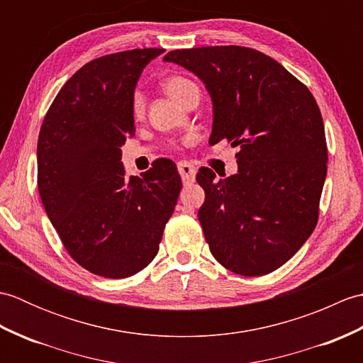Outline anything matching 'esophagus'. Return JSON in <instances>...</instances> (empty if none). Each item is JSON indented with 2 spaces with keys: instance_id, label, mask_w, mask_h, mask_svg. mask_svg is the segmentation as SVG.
<instances>
[{
  "instance_id": "obj_1",
  "label": "esophagus",
  "mask_w": 363,
  "mask_h": 363,
  "mask_svg": "<svg viewBox=\"0 0 363 363\" xmlns=\"http://www.w3.org/2000/svg\"><path fill=\"white\" fill-rule=\"evenodd\" d=\"M177 172H179L184 184H191L195 181L196 168H195V165H191L190 162H186V160L179 162V164H177Z\"/></svg>"
}]
</instances>
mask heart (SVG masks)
Here are the masks:
<instances>
[{
    "instance_id": "b5f03b06",
    "label": "heart",
    "mask_w": 363,
    "mask_h": 363,
    "mask_svg": "<svg viewBox=\"0 0 363 363\" xmlns=\"http://www.w3.org/2000/svg\"><path fill=\"white\" fill-rule=\"evenodd\" d=\"M162 87H164L165 94L173 98L174 101L184 104L187 101V98L191 95H199V89L196 84L181 74L168 76L162 81ZM130 111L135 118H142L145 113V96L140 90H135L130 98Z\"/></svg>"
}]
</instances>
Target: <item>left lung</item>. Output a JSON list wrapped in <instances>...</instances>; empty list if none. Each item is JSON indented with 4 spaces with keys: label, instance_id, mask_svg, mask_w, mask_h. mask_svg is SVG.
<instances>
[{
    "label": "left lung",
    "instance_id": "1",
    "mask_svg": "<svg viewBox=\"0 0 363 363\" xmlns=\"http://www.w3.org/2000/svg\"><path fill=\"white\" fill-rule=\"evenodd\" d=\"M164 60L203 79L213 101L211 145L240 146L238 173L215 181L201 168L198 212L220 264L242 276L274 272L313 233L328 172L320 107L311 90L267 54L246 46L174 50Z\"/></svg>",
    "mask_w": 363,
    "mask_h": 363
}]
</instances>
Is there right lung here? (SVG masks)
<instances>
[{"mask_svg": "<svg viewBox=\"0 0 363 363\" xmlns=\"http://www.w3.org/2000/svg\"><path fill=\"white\" fill-rule=\"evenodd\" d=\"M164 48L106 54L81 67L46 112L37 186L67 252L90 273L123 279L151 264L181 191L168 159L125 177L121 145L135 134L130 98Z\"/></svg>", "mask_w": 363, "mask_h": 363, "instance_id": "add662e5", "label": "right lung"}]
</instances>
